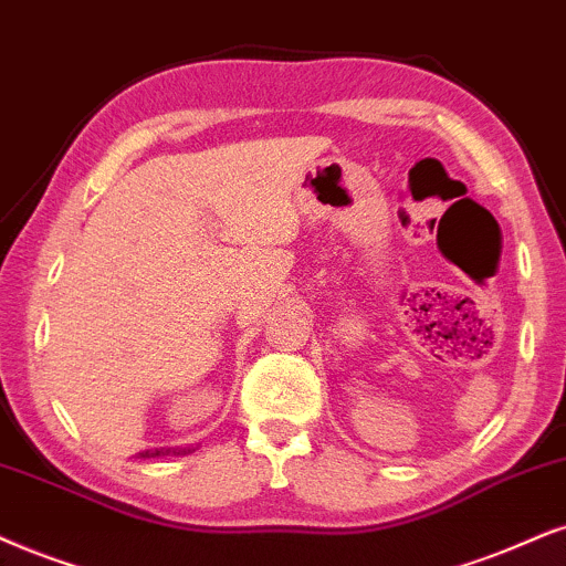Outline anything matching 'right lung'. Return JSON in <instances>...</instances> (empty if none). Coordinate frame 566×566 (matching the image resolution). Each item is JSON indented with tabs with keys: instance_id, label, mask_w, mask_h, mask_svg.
Returning <instances> with one entry per match:
<instances>
[{
	"instance_id": "1",
	"label": "right lung",
	"mask_w": 566,
	"mask_h": 566,
	"mask_svg": "<svg viewBox=\"0 0 566 566\" xmlns=\"http://www.w3.org/2000/svg\"><path fill=\"white\" fill-rule=\"evenodd\" d=\"M190 452H196V449H190V447H161V449H146V452H140L138 457L140 460H151V457H185V454H190Z\"/></svg>"
}]
</instances>
